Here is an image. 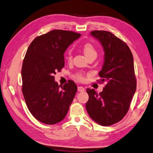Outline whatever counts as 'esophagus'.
Listing matches in <instances>:
<instances>
[{"label": "esophagus", "mask_w": 153, "mask_h": 153, "mask_svg": "<svg viewBox=\"0 0 153 153\" xmlns=\"http://www.w3.org/2000/svg\"><path fill=\"white\" fill-rule=\"evenodd\" d=\"M77 91L79 92H83L85 91V88L81 86H79L77 87Z\"/></svg>", "instance_id": "esophagus-1"}]
</instances>
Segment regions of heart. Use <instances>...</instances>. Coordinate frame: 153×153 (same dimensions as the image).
Here are the masks:
<instances>
[{"instance_id": "heart-1", "label": "heart", "mask_w": 153, "mask_h": 153, "mask_svg": "<svg viewBox=\"0 0 153 153\" xmlns=\"http://www.w3.org/2000/svg\"><path fill=\"white\" fill-rule=\"evenodd\" d=\"M82 50L84 53V55L87 59H89L93 56H97V51L96 50L94 46L91 44H85L82 48ZM72 60V56H71L70 53H69L68 55V60ZM74 78L78 81H84V76L82 72H77L75 75L74 76Z\"/></svg>"}]
</instances>
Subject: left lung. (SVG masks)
Returning <instances> with one entry per match:
<instances>
[{"mask_svg":"<svg viewBox=\"0 0 153 153\" xmlns=\"http://www.w3.org/2000/svg\"><path fill=\"white\" fill-rule=\"evenodd\" d=\"M91 34L104 49V62L99 76L106 85L99 94L87 88L86 109L94 121L107 126L119 122L129 109L136 90L134 59L125 42L110 32L94 30Z\"/></svg>","mask_w":153,"mask_h":153,"instance_id":"8db88e82","label":"left lung"}]
</instances>
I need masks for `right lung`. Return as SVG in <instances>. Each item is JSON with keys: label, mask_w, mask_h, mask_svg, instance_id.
Listing matches in <instances>:
<instances>
[{"label": "right lung", "mask_w": 153, "mask_h": 153, "mask_svg": "<svg viewBox=\"0 0 153 153\" xmlns=\"http://www.w3.org/2000/svg\"><path fill=\"white\" fill-rule=\"evenodd\" d=\"M80 36L73 31L53 30L35 38L25 56L21 70L25 100L34 118L46 125L62 120L76 95L73 81L61 86L54 75L65 66L67 48Z\"/></svg>", "instance_id": "1"}]
</instances>
